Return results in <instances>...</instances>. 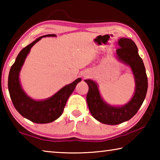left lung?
Listing matches in <instances>:
<instances>
[{"label":"left lung","instance_id":"left-lung-1","mask_svg":"<svg viewBox=\"0 0 160 160\" xmlns=\"http://www.w3.org/2000/svg\"><path fill=\"white\" fill-rule=\"evenodd\" d=\"M118 43L120 47L116 49L118 58L130 66L135 77V91L131 101L123 107L110 106L102 99L97 84L91 80H85L89 87L87 102L91 114L99 122L108 125H117L131 119L141 107L148 90L145 68L137 46L127 38H121Z\"/></svg>","mask_w":160,"mask_h":160}]
</instances>
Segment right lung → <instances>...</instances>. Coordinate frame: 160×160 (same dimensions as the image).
Masks as SVG:
<instances>
[{
    "mask_svg": "<svg viewBox=\"0 0 160 160\" xmlns=\"http://www.w3.org/2000/svg\"><path fill=\"white\" fill-rule=\"evenodd\" d=\"M44 37H56V35L47 34L40 37L22 48L10 68L8 75V90L16 110L25 118L37 123H51L60 117L68 99L77 84L81 81V78H78L74 82L63 87L50 98L42 101L32 99L25 93L19 81V72L31 48Z\"/></svg>",
    "mask_w": 160,
    "mask_h": 160,
    "instance_id": "1",
    "label": "right lung"
}]
</instances>
